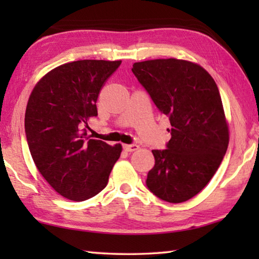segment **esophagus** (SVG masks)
<instances>
[{"mask_svg":"<svg viewBox=\"0 0 259 259\" xmlns=\"http://www.w3.org/2000/svg\"><path fill=\"white\" fill-rule=\"evenodd\" d=\"M123 148L126 152H135L139 150V146L136 144H130V145H123Z\"/></svg>","mask_w":259,"mask_h":259,"instance_id":"obj_1","label":"esophagus"}]
</instances>
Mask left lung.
Masks as SVG:
<instances>
[{
  "label": "left lung",
  "mask_w": 259,
  "mask_h": 259,
  "mask_svg": "<svg viewBox=\"0 0 259 259\" xmlns=\"http://www.w3.org/2000/svg\"><path fill=\"white\" fill-rule=\"evenodd\" d=\"M131 71L171 124L166 150L152 151L146 185L166 202H185L210 182L229 146L216 82L199 64L176 58L139 61Z\"/></svg>",
  "instance_id": "8db88e82"
}]
</instances>
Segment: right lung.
<instances>
[{"instance_id":"obj_1","label":"right lung","mask_w":259,"mask_h":259,"mask_svg":"<svg viewBox=\"0 0 259 259\" xmlns=\"http://www.w3.org/2000/svg\"><path fill=\"white\" fill-rule=\"evenodd\" d=\"M121 60L85 59L47 73L30 94L25 131L30 155L43 178L61 196L84 201L106 187L122 152L87 136L84 125L97 116L98 96Z\"/></svg>"}]
</instances>
